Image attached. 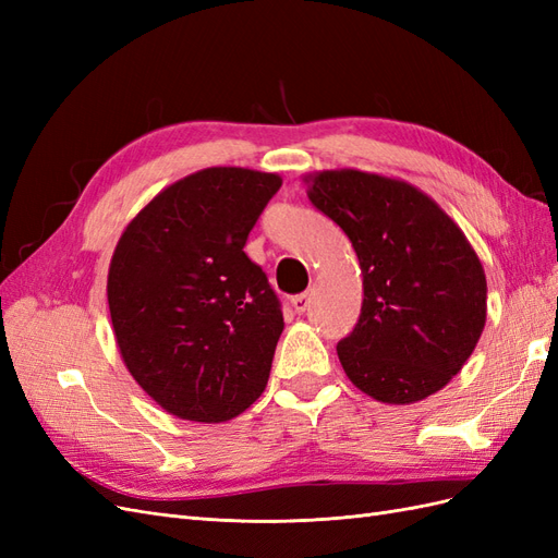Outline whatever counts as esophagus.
I'll list each match as a JSON object with an SVG mask.
<instances>
[{
    "label": "esophagus",
    "instance_id": "34e87169",
    "mask_svg": "<svg viewBox=\"0 0 558 558\" xmlns=\"http://www.w3.org/2000/svg\"><path fill=\"white\" fill-rule=\"evenodd\" d=\"M310 302H312L310 293H300V295H295V298L291 300V305H293V310H295L298 314H302V312L310 310Z\"/></svg>",
    "mask_w": 558,
    "mask_h": 558
}]
</instances>
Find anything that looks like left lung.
Segmentation results:
<instances>
[{"mask_svg":"<svg viewBox=\"0 0 558 558\" xmlns=\"http://www.w3.org/2000/svg\"><path fill=\"white\" fill-rule=\"evenodd\" d=\"M305 183L363 272L361 318L337 344L347 377L379 402L426 400L461 373L486 324L475 248L433 197L402 179L324 170Z\"/></svg>","mask_w":558,"mask_h":558,"instance_id":"1","label":"left lung"}]
</instances>
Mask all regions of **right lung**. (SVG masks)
Masks as SVG:
<instances>
[{"instance_id":"right-lung-1","label":"right lung","mask_w":558,"mask_h":558,"mask_svg":"<svg viewBox=\"0 0 558 558\" xmlns=\"http://www.w3.org/2000/svg\"><path fill=\"white\" fill-rule=\"evenodd\" d=\"M279 185L275 172L207 167L160 191L113 248L118 351L172 416L221 424L265 391L283 316L244 244Z\"/></svg>"}]
</instances>
